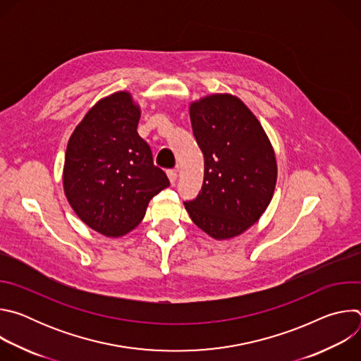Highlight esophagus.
I'll list each match as a JSON object with an SVG mask.
<instances>
[{
    "instance_id": "34e87169",
    "label": "esophagus",
    "mask_w": 361,
    "mask_h": 361,
    "mask_svg": "<svg viewBox=\"0 0 361 361\" xmlns=\"http://www.w3.org/2000/svg\"><path fill=\"white\" fill-rule=\"evenodd\" d=\"M167 176H169V178H170V183L174 185L176 184V181H177V171L176 170H169L167 171Z\"/></svg>"
}]
</instances>
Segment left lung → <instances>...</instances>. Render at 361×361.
<instances>
[{
  "mask_svg": "<svg viewBox=\"0 0 361 361\" xmlns=\"http://www.w3.org/2000/svg\"><path fill=\"white\" fill-rule=\"evenodd\" d=\"M192 133L204 154V181L184 202L192 223L228 240L259 221L273 198L277 161L260 121L233 94H210L190 104Z\"/></svg>",
  "mask_w": 361,
  "mask_h": 361,
  "instance_id": "8db88e82",
  "label": "left lung"
}]
</instances>
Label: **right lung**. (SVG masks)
Returning a JSON list of instances; mask_svg holds the SVG:
<instances>
[{
	"label": "right lung",
	"instance_id": "add662e5",
	"mask_svg": "<svg viewBox=\"0 0 361 361\" xmlns=\"http://www.w3.org/2000/svg\"><path fill=\"white\" fill-rule=\"evenodd\" d=\"M140 117L131 92L117 91L95 102L68 140L66 197L78 219L106 237L134 230L149 200L170 185L137 133Z\"/></svg>",
	"mask_w": 361,
	"mask_h": 361
}]
</instances>
